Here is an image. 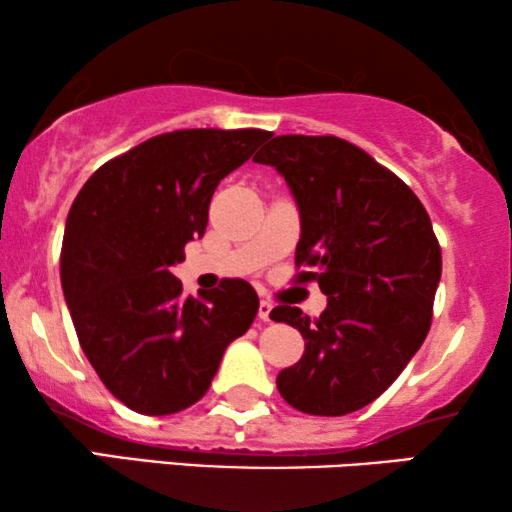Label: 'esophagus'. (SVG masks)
Masks as SVG:
<instances>
[{"instance_id":"1","label":"esophagus","mask_w":512,"mask_h":512,"mask_svg":"<svg viewBox=\"0 0 512 512\" xmlns=\"http://www.w3.org/2000/svg\"><path fill=\"white\" fill-rule=\"evenodd\" d=\"M270 314H272V303L270 300H261V303H258V319L270 321Z\"/></svg>"}]
</instances>
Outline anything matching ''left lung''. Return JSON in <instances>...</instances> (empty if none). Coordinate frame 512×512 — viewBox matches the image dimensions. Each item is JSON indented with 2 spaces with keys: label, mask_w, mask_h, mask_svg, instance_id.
<instances>
[{
  "label": "left lung",
  "mask_w": 512,
  "mask_h": 512,
  "mask_svg": "<svg viewBox=\"0 0 512 512\" xmlns=\"http://www.w3.org/2000/svg\"><path fill=\"white\" fill-rule=\"evenodd\" d=\"M272 165L300 209L298 282L328 296L319 319L279 305L305 354L277 375L300 412L340 417L373 403L403 373L431 328L443 270L431 219L408 184L333 135H279L254 158Z\"/></svg>",
  "instance_id": "8db88e82"
}]
</instances>
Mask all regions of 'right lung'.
<instances>
[{"label":"right lung","mask_w":512,"mask_h":512,"mask_svg":"<svg viewBox=\"0 0 512 512\" xmlns=\"http://www.w3.org/2000/svg\"><path fill=\"white\" fill-rule=\"evenodd\" d=\"M270 135L165 132L104 163L72 202L62 291L83 354L130 410L172 415L198 403L226 347L254 324L258 296L244 279L193 298L170 268L205 235L219 181Z\"/></svg>","instance_id":"right-lung-1"}]
</instances>
